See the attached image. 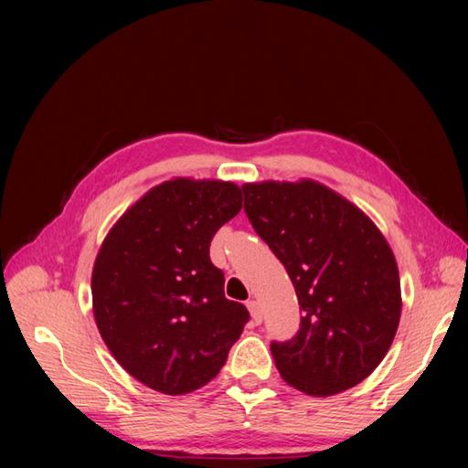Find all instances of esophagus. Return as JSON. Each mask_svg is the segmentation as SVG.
Listing matches in <instances>:
<instances>
[{
  "instance_id": "obj_1",
  "label": "esophagus",
  "mask_w": 468,
  "mask_h": 468,
  "mask_svg": "<svg viewBox=\"0 0 468 468\" xmlns=\"http://www.w3.org/2000/svg\"><path fill=\"white\" fill-rule=\"evenodd\" d=\"M247 307H249V311H251V319H253V323H255V324H261V321H263V311H261L259 301H255V299H249V301H247Z\"/></svg>"
}]
</instances>
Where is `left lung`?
Returning <instances> with one entry per match:
<instances>
[{"mask_svg": "<svg viewBox=\"0 0 468 468\" xmlns=\"http://www.w3.org/2000/svg\"><path fill=\"white\" fill-rule=\"evenodd\" d=\"M241 189L249 221L285 265L303 311L297 335L271 343L281 377L313 397L358 385L385 358L400 319L399 269L387 239L317 181Z\"/></svg>", "mask_w": 468, "mask_h": 468, "instance_id": "8db88e82", "label": "left lung"}]
</instances>
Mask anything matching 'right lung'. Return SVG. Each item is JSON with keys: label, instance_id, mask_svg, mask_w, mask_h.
Listing matches in <instances>:
<instances>
[{"label": "right lung", "instance_id": "obj_1", "mask_svg": "<svg viewBox=\"0 0 468 468\" xmlns=\"http://www.w3.org/2000/svg\"><path fill=\"white\" fill-rule=\"evenodd\" d=\"M241 211L235 183L177 177L132 205L97 253L93 317L107 349L165 395L207 385L241 336L249 311L223 292L213 235Z\"/></svg>", "mask_w": 468, "mask_h": 468}]
</instances>
